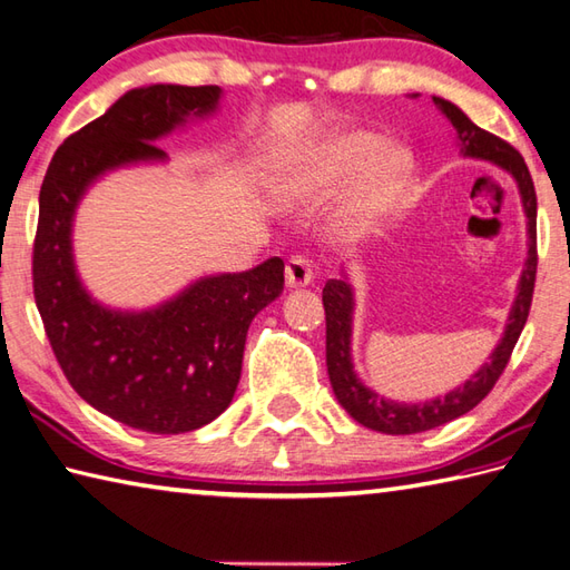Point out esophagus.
Returning a JSON list of instances; mask_svg holds the SVG:
<instances>
[{
	"label": "esophagus",
	"mask_w": 570,
	"mask_h": 570,
	"mask_svg": "<svg viewBox=\"0 0 570 570\" xmlns=\"http://www.w3.org/2000/svg\"><path fill=\"white\" fill-rule=\"evenodd\" d=\"M314 265L305 256H293L285 263V281L287 287H305L312 283Z\"/></svg>",
	"instance_id": "obj_1"
}]
</instances>
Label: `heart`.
<instances>
[{"label":"heart","mask_w":570,"mask_h":570,"mask_svg":"<svg viewBox=\"0 0 570 570\" xmlns=\"http://www.w3.org/2000/svg\"><path fill=\"white\" fill-rule=\"evenodd\" d=\"M414 170L412 150L397 141H383L365 129L334 131L285 163L281 193L287 199L328 195L353 173L338 199L341 229L361 234L395 205Z\"/></svg>","instance_id":"heart-1"}]
</instances>
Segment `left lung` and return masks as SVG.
<instances>
[{"label":"left lung","mask_w":570,"mask_h":570,"mask_svg":"<svg viewBox=\"0 0 570 570\" xmlns=\"http://www.w3.org/2000/svg\"><path fill=\"white\" fill-rule=\"evenodd\" d=\"M434 105L446 114L453 129L459 134V146L463 156L483 158L495 163L502 170H508L517 180L522 195V207L527 214V234H529V253L527 263L520 277V287H517V299L510 312L508 326H504V336L500 338L498 348L492 351L490 363H485L471 381H465L461 387L451 390L449 395L420 402V404H402L392 402L377 395L371 387H365L356 373H353L351 363V322H353V289L341 281H326L322 302L326 312V371L328 381H332L334 395L341 402L353 420L358 424L373 429V432L383 434H420L426 429H434L446 424L451 420H459L461 414L471 412L475 404L483 400L488 392L495 387L502 371L508 368L512 348L520 338L522 328L529 317V307H532L534 295V281H537V193L532 175L520 150H514L508 141L500 136L483 131L475 126L465 114L451 105L449 99L434 97Z\"/></svg>","instance_id":"obj_1"}]
</instances>
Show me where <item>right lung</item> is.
<instances>
[{"mask_svg":"<svg viewBox=\"0 0 570 570\" xmlns=\"http://www.w3.org/2000/svg\"><path fill=\"white\" fill-rule=\"evenodd\" d=\"M217 85L126 92L68 136L46 170L33 238V297L58 365L95 410L150 434H183L229 407L253 317L283 293L285 263L202 277L148 312H114L85 293L72 263V214L107 170L163 160L156 138L219 105Z\"/></svg>","mask_w":570,"mask_h":570,"instance_id":"obj_1","label":"right lung"}]
</instances>
